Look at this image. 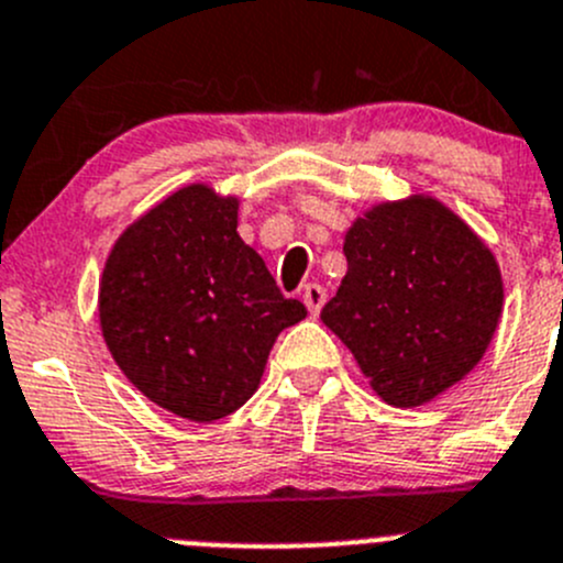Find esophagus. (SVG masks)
I'll return each instance as SVG.
<instances>
[{
    "label": "esophagus",
    "instance_id": "1",
    "mask_svg": "<svg viewBox=\"0 0 563 563\" xmlns=\"http://www.w3.org/2000/svg\"><path fill=\"white\" fill-rule=\"evenodd\" d=\"M324 299H328V291H324V288L319 286V283H308V286L302 288V302H306L308 311H311L313 317H317V313L322 311Z\"/></svg>",
    "mask_w": 563,
    "mask_h": 563
}]
</instances>
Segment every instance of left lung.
Returning <instances> with one entry per match:
<instances>
[{"label": "left lung", "mask_w": 563, "mask_h": 563, "mask_svg": "<svg viewBox=\"0 0 563 563\" xmlns=\"http://www.w3.org/2000/svg\"><path fill=\"white\" fill-rule=\"evenodd\" d=\"M346 275L322 322L383 402L424 406L464 380L503 313L497 257L444 202L372 205L344 235Z\"/></svg>", "instance_id": "left-lung-1"}]
</instances>
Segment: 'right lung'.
<instances>
[{
  "label": "right lung",
  "instance_id": "1",
  "mask_svg": "<svg viewBox=\"0 0 563 563\" xmlns=\"http://www.w3.org/2000/svg\"><path fill=\"white\" fill-rule=\"evenodd\" d=\"M235 228L239 197L191 183L115 239L99 280V328L119 369L191 422L239 411L280 330L308 313Z\"/></svg>",
  "mask_w": 563,
  "mask_h": 563
}]
</instances>
